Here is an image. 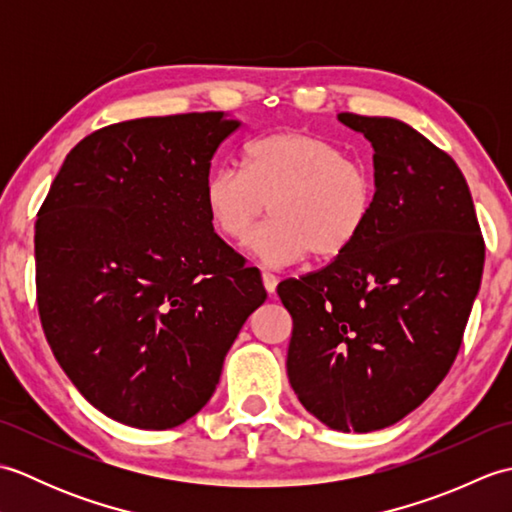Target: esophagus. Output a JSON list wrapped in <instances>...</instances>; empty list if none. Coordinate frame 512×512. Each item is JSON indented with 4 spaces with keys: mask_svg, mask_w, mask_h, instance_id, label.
Returning <instances> with one entry per match:
<instances>
[{
    "mask_svg": "<svg viewBox=\"0 0 512 512\" xmlns=\"http://www.w3.org/2000/svg\"><path fill=\"white\" fill-rule=\"evenodd\" d=\"M262 281H264V288L268 290V295H273L277 284H279V279L273 273H262Z\"/></svg>",
    "mask_w": 512,
    "mask_h": 512,
    "instance_id": "1",
    "label": "esophagus"
}]
</instances>
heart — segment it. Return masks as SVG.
<instances>
[{"label": "heart", "instance_id": "1", "mask_svg": "<svg viewBox=\"0 0 512 512\" xmlns=\"http://www.w3.org/2000/svg\"><path fill=\"white\" fill-rule=\"evenodd\" d=\"M213 228L244 244L266 206L273 217L253 237L266 266H288L312 253L319 262L347 253L376 206V180L365 162L317 134L275 132L242 151V171L217 167L204 182Z\"/></svg>", "mask_w": 512, "mask_h": 512}]
</instances>
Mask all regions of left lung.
Segmentation results:
<instances>
[{
  "label": "left lung",
  "mask_w": 512,
  "mask_h": 512,
  "mask_svg": "<svg viewBox=\"0 0 512 512\" xmlns=\"http://www.w3.org/2000/svg\"><path fill=\"white\" fill-rule=\"evenodd\" d=\"M374 147L376 206L341 257L277 286L292 317L288 378L334 431L385 429L422 405L458 356L484 270L460 167L407 123L343 112Z\"/></svg>",
  "instance_id": "8db88e82"
}]
</instances>
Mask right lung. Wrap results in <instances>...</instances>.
I'll use <instances>...</instances> for the list:
<instances>
[{
	"mask_svg": "<svg viewBox=\"0 0 512 512\" xmlns=\"http://www.w3.org/2000/svg\"><path fill=\"white\" fill-rule=\"evenodd\" d=\"M237 127L193 112L96 129L39 209L37 306L52 354L90 405L129 427L195 416L266 301L259 270L204 206L213 154Z\"/></svg>",
	"mask_w": 512,
	"mask_h": 512,
	"instance_id": "obj_1",
	"label": "right lung"
}]
</instances>
